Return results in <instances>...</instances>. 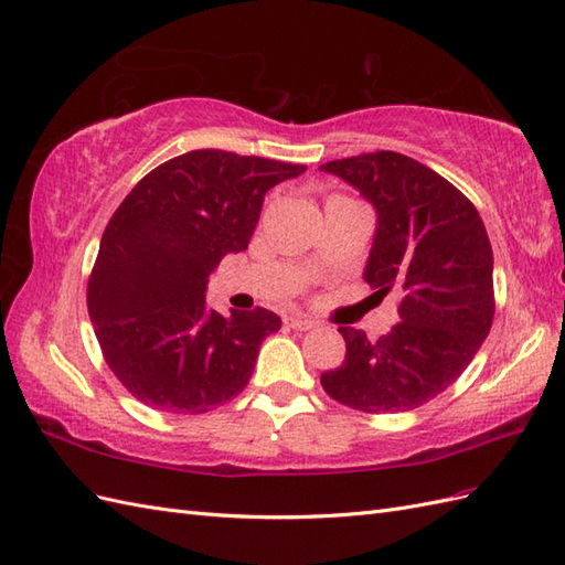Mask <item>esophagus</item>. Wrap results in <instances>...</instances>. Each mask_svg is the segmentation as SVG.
Listing matches in <instances>:
<instances>
[{
    "mask_svg": "<svg viewBox=\"0 0 565 565\" xmlns=\"http://www.w3.org/2000/svg\"><path fill=\"white\" fill-rule=\"evenodd\" d=\"M286 324L291 327V329H298V331H308V329H312V327H315V322H312V320H308V317H300V315L288 317Z\"/></svg>",
    "mask_w": 565,
    "mask_h": 565,
    "instance_id": "1",
    "label": "esophagus"
}]
</instances>
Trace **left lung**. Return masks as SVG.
<instances>
[{"label": "left lung", "instance_id": "1", "mask_svg": "<svg viewBox=\"0 0 565 565\" xmlns=\"http://www.w3.org/2000/svg\"><path fill=\"white\" fill-rule=\"evenodd\" d=\"M377 210L365 281L396 291L398 320L370 341L339 327L345 360L322 374L324 392L363 413L420 408L451 386L494 320V255L480 212L437 171L392 150L320 167Z\"/></svg>", "mask_w": 565, "mask_h": 565}]
</instances>
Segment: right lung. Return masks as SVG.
Segmentation results:
<instances>
[{"label":"right lung","instance_id":"obj_1","mask_svg":"<svg viewBox=\"0 0 565 565\" xmlns=\"http://www.w3.org/2000/svg\"><path fill=\"white\" fill-rule=\"evenodd\" d=\"M302 164L193 150L142 177L99 241L88 281L95 337L124 388L162 413L198 415L248 386L271 310L205 306L207 277L248 248L271 185Z\"/></svg>","mask_w":565,"mask_h":565}]
</instances>
